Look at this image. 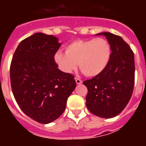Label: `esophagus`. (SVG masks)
Returning a JSON list of instances; mask_svg holds the SVG:
<instances>
[{"label": "esophagus", "mask_w": 146, "mask_h": 146, "mask_svg": "<svg viewBox=\"0 0 146 146\" xmlns=\"http://www.w3.org/2000/svg\"><path fill=\"white\" fill-rule=\"evenodd\" d=\"M75 81H76V83L77 84H81L82 82V81L80 79H79V78H77V77H75Z\"/></svg>", "instance_id": "34e87169"}]
</instances>
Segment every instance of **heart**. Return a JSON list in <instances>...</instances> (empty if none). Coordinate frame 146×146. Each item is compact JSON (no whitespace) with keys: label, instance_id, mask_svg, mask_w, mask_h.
Listing matches in <instances>:
<instances>
[{"label":"heart","instance_id":"heart-1","mask_svg":"<svg viewBox=\"0 0 146 146\" xmlns=\"http://www.w3.org/2000/svg\"><path fill=\"white\" fill-rule=\"evenodd\" d=\"M111 49L104 38L77 40L66 47V52L58 51L54 61L65 74L74 72L79 64L80 69L88 77H96L104 72L109 64Z\"/></svg>","mask_w":146,"mask_h":146}]
</instances>
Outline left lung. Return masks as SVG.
<instances>
[{
	"label": "left lung",
	"mask_w": 146,
	"mask_h": 146,
	"mask_svg": "<svg viewBox=\"0 0 146 146\" xmlns=\"http://www.w3.org/2000/svg\"><path fill=\"white\" fill-rule=\"evenodd\" d=\"M108 39L111 56L104 72L83 82L87 87L86 107L96 116L110 118L122 112L131 99L135 84V57L129 44L109 32L96 34Z\"/></svg>",
	"instance_id": "obj_1"
}]
</instances>
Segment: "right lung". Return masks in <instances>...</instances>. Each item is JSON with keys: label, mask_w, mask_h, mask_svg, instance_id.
Here are the masks:
<instances>
[{"label": "right lung", "mask_w": 146, "mask_h": 146, "mask_svg": "<svg viewBox=\"0 0 146 146\" xmlns=\"http://www.w3.org/2000/svg\"><path fill=\"white\" fill-rule=\"evenodd\" d=\"M60 45L57 37L36 33L23 40L13 55L14 96L23 113L38 123L47 124L59 118L76 87L74 76L61 72L54 61Z\"/></svg>", "instance_id": "1"}]
</instances>
